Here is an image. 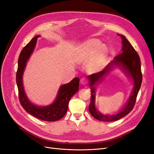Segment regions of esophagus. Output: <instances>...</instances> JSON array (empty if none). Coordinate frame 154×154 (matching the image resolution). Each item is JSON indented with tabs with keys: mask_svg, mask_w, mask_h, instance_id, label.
Instances as JSON below:
<instances>
[{
	"mask_svg": "<svg viewBox=\"0 0 154 154\" xmlns=\"http://www.w3.org/2000/svg\"><path fill=\"white\" fill-rule=\"evenodd\" d=\"M81 83H82V84H83V85H87V84H88L87 79L85 78H82L81 79Z\"/></svg>",
	"mask_w": 154,
	"mask_h": 154,
	"instance_id": "34e87169",
	"label": "esophagus"
}]
</instances>
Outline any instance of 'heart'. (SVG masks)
<instances>
[{
	"mask_svg": "<svg viewBox=\"0 0 154 154\" xmlns=\"http://www.w3.org/2000/svg\"><path fill=\"white\" fill-rule=\"evenodd\" d=\"M107 56V49L101 42L97 39L88 40L83 44L78 57V62L81 63H87L92 56L90 69L93 71L98 69Z\"/></svg>",
	"mask_w": 154,
	"mask_h": 154,
	"instance_id": "b5f03b06",
	"label": "heart"
}]
</instances>
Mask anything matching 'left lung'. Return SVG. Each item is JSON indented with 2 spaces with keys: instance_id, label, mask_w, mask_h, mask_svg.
Masks as SVG:
<instances>
[{
  "instance_id": "1",
  "label": "left lung",
  "mask_w": 154,
  "mask_h": 154,
  "mask_svg": "<svg viewBox=\"0 0 154 154\" xmlns=\"http://www.w3.org/2000/svg\"><path fill=\"white\" fill-rule=\"evenodd\" d=\"M122 38L123 48L122 49V53L118 54L114 58V60L112 62L108 65L103 71L100 72H97L94 74L88 76V78L90 80V86L92 87L93 85L96 83V82H98L103 75L108 72L112 66H122L123 67L124 69L127 71L131 76L134 82V90L130 96L128 103L124 107L123 109L119 112V113L116 115L112 116H106L100 113L97 111L94 105L95 101V91L94 88L92 87L91 88V98L88 110L90 113L94 118L102 121V122H114V121L118 120L121 118H123L124 116L127 115L132 110L134 106L136 101L137 96L138 92L140 89L141 83H142V72L141 69V62L139 54L134 49L132 45L130 44L128 40L125 38L123 35H120Z\"/></svg>"
}]
</instances>
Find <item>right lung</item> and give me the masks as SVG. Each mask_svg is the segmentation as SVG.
I'll list each match as a JSON object with an SVG mask.
<instances>
[{"instance_id":"right-lung-1","label":"right lung","mask_w":154,"mask_h":154,"mask_svg":"<svg viewBox=\"0 0 154 154\" xmlns=\"http://www.w3.org/2000/svg\"><path fill=\"white\" fill-rule=\"evenodd\" d=\"M38 36V35H37L32 38L29 42L22 49L18 58V69L16 74L18 98L22 106L27 112L41 120L46 122H55L62 118L66 114L70 100L78 91L80 80L78 78H74L71 82L62 85L55 101L48 106L40 107L31 103L27 99L23 88L22 75L26 62L33 51L37 38Z\"/></svg>"}]
</instances>
